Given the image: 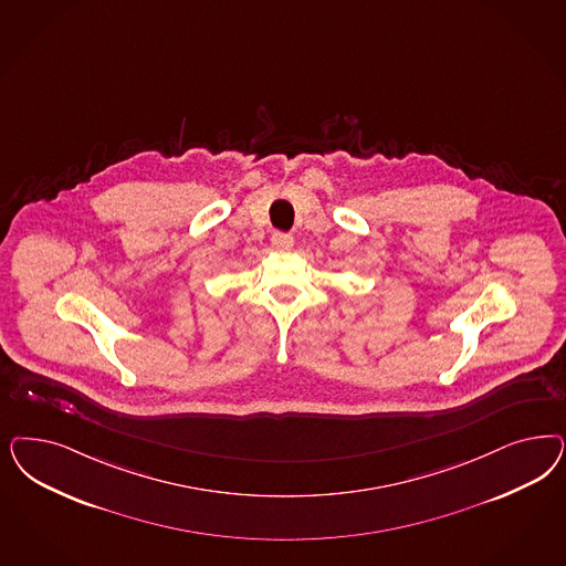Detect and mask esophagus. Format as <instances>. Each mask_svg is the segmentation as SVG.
Segmentation results:
<instances>
[{
    "label": "esophagus",
    "instance_id": "1",
    "mask_svg": "<svg viewBox=\"0 0 566 566\" xmlns=\"http://www.w3.org/2000/svg\"><path fill=\"white\" fill-rule=\"evenodd\" d=\"M271 243H273L274 250H281V252H285V250H292L293 238L292 235H287V233H273Z\"/></svg>",
    "mask_w": 566,
    "mask_h": 566
}]
</instances>
